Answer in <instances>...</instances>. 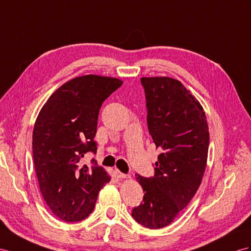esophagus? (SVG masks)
I'll return each mask as SVG.
<instances>
[{
  "instance_id": "esophagus-1",
  "label": "esophagus",
  "mask_w": 251,
  "mask_h": 251,
  "mask_svg": "<svg viewBox=\"0 0 251 251\" xmlns=\"http://www.w3.org/2000/svg\"><path fill=\"white\" fill-rule=\"evenodd\" d=\"M114 174L115 176H117L118 178L120 179H126V178H130L129 175H126V174H123V173H121L119 170H115L114 171Z\"/></svg>"
}]
</instances>
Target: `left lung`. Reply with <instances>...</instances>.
<instances>
[{"mask_svg": "<svg viewBox=\"0 0 251 251\" xmlns=\"http://www.w3.org/2000/svg\"><path fill=\"white\" fill-rule=\"evenodd\" d=\"M147 127L162 152L155 175L137 174L144 196L132 217L142 226L160 229L187 207L201 183L208 159L209 128L201 105L182 83L170 77H142Z\"/></svg>", "mask_w": 251, "mask_h": 251, "instance_id": "1", "label": "left lung"}]
</instances>
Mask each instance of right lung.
Wrapping results in <instances>:
<instances>
[{
    "instance_id": "1",
    "label": "right lung",
    "mask_w": 251,
    "mask_h": 251,
    "mask_svg": "<svg viewBox=\"0 0 251 251\" xmlns=\"http://www.w3.org/2000/svg\"><path fill=\"white\" fill-rule=\"evenodd\" d=\"M122 83L106 76L76 77L50 96L36 120L33 156L38 182L50 211L64 222L88 217L100 191L110 181L94 159L91 168L80 160L89 151L96 153L100 109Z\"/></svg>"
}]
</instances>
